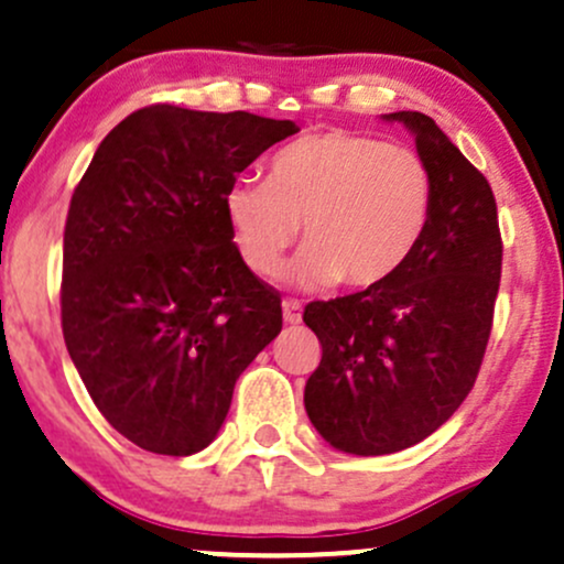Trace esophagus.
Here are the masks:
<instances>
[{"mask_svg": "<svg viewBox=\"0 0 564 564\" xmlns=\"http://www.w3.org/2000/svg\"><path fill=\"white\" fill-rule=\"evenodd\" d=\"M283 321L289 323V326H296V323H302V304L294 302V300H283Z\"/></svg>", "mask_w": 564, "mask_h": 564, "instance_id": "1", "label": "esophagus"}]
</instances>
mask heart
Wrapping results in <instances>:
<instances>
[{"label":"heart","mask_w":564,"mask_h":564,"mask_svg":"<svg viewBox=\"0 0 564 564\" xmlns=\"http://www.w3.org/2000/svg\"><path fill=\"white\" fill-rule=\"evenodd\" d=\"M435 206L430 164L413 148L326 129L278 151L268 183L238 180L225 193V219L238 257L270 278L296 241L289 281L300 289L387 283L422 243Z\"/></svg>","instance_id":"heart-1"}]
</instances>
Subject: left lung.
I'll use <instances>...</instances> for the list:
<instances>
[{
	"label": "left lung",
	"instance_id": "1",
	"mask_svg": "<svg viewBox=\"0 0 564 564\" xmlns=\"http://www.w3.org/2000/svg\"><path fill=\"white\" fill-rule=\"evenodd\" d=\"M384 119L413 134L435 180L422 243L381 286L304 307L323 347L304 408L328 445L355 456L411 448L448 422L475 387L501 281L488 180L430 116Z\"/></svg>",
	"mask_w": 564,
	"mask_h": 564
}]
</instances>
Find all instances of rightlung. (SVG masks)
I'll return each mask as SVG.
<instances>
[{
	"label": "right lung",
	"instance_id": "add662e5",
	"mask_svg": "<svg viewBox=\"0 0 564 564\" xmlns=\"http://www.w3.org/2000/svg\"><path fill=\"white\" fill-rule=\"evenodd\" d=\"M296 132L148 106L106 134L70 196L63 336L97 411L142 451H204L238 377L281 334V296L238 257L225 193Z\"/></svg>",
	"mask_w": 564,
	"mask_h": 564
}]
</instances>
